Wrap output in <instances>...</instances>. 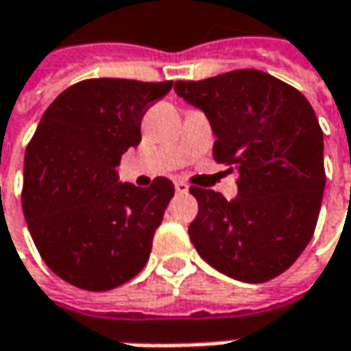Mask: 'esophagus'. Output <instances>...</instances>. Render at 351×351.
<instances>
[{
	"label": "esophagus",
	"instance_id": "34e87169",
	"mask_svg": "<svg viewBox=\"0 0 351 351\" xmlns=\"http://www.w3.org/2000/svg\"><path fill=\"white\" fill-rule=\"evenodd\" d=\"M176 191H178V193H187V191H189V185L185 184V182H182V180H176Z\"/></svg>",
	"mask_w": 351,
	"mask_h": 351
}]
</instances>
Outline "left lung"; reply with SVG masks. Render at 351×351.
Wrapping results in <instances>:
<instances>
[{
	"label": "left lung",
	"mask_w": 351,
	"mask_h": 351,
	"mask_svg": "<svg viewBox=\"0 0 351 351\" xmlns=\"http://www.w3.org/2000/svg\"><path fill=\"white\" fill-rule=\"evenodd\" d=\"M173 90L205 112L213 158L239 173V195L191 187L199 211L189 225L195 251L241 282H267L306 249L324 195V134L302 93L256 69Z\"/></svg>",
	"instance_id": "1"
}]
</instances>
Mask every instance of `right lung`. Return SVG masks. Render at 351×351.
<instances>
[{"label": "right lung", "instance_id": "1", "mask_svg": "<svg viewBox=\"0 0 351 351\" xmlns=\"http://www.w3.org/2000/svg\"><path fill=\"white\" fill-rule=\"evenodd\" d=\"M171 84L80 80L45 110L25 152L21 205L37 251L69 285L116 289L148 263L173 184H122L116 166L140 144L142 116Z\"/></svg>", "mask_w": 351, "mask_h": 351}]
</instances>
